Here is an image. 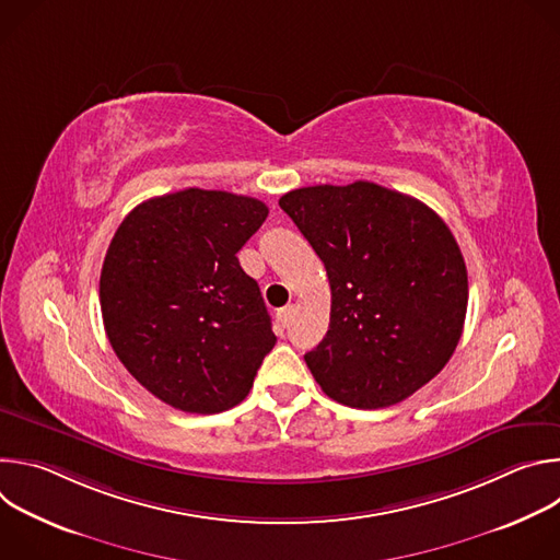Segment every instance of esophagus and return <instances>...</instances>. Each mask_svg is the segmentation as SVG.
Instances as JSON below:
<instances>
[{"instance_id": "34e87169", "label": "esophagus", "mask_w": 560, "mask_h": 560, "mask_svg": "<svg viewBox=\"0 0 560 560\" xmlns=\"http://www.w3.org/2000/svg\"><path fill=\"white\" fill-rule=\"evenodd\" d=\"M290 318H292V305H285L283 310L277 312V322L281 328H288L290 326Z\"/></svg>"}]
</instances>
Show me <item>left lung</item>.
Returning a JSON list of instances; mask_svg holds the SVG:
<instances>
[{
	"label": "left lung",
	"mask_w": 560,
	"mask_h": 560,
	"mask_svg": "<svg viewBox=\"0 0 560 560\" xmlns=\"http://www.w3.org/2000/svg\"><path fill=\"white\" fill-rule=\"evenodd\" d=\"M324 261L330 328L303 359L337 404H401L454 354L467 270L454 234L423 201L372 182L307 186L279 199Z\"/></svg>",
	"instance_id": "obj_1"
}]
</instances>
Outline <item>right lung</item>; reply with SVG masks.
Masks as SVG:
<instances>
[{"label": "right lung", "instance_id": "obj_1", "mask_svg": "<svg viewBox=\"0 0 560 560\" xmlns=\"http://www.w3.org/2000/svg\"><path fill=\"white\" fill-rule=\"evenodd\" d=\"M266 217L259 199L186 188L139 203L117 228L100 279L104 328L159 401L217 415L248 396L277 337L236 253Z\"/></svg>", "mask_w": 560, "mask_h": 560}]
</instances>
